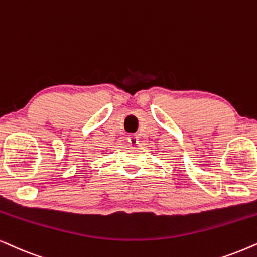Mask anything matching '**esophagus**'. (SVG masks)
<instances>
[{
    "mask_svg": "<svg viewBox=\"0 0 257 257\" xmlns=\"http://www.w3.org/2000/svg\"><path fill=\"white\" fill-rule=\"evenodd\" d=\"M128 142L131 143L132 146H136L139 143V136L138 135L128 136Z\"/></svg>",
    "mask_w": 257,
    "mask_h": 257,
    "instance_id": "obj_1",
    "label": "esophagus"
}]
</instances>
